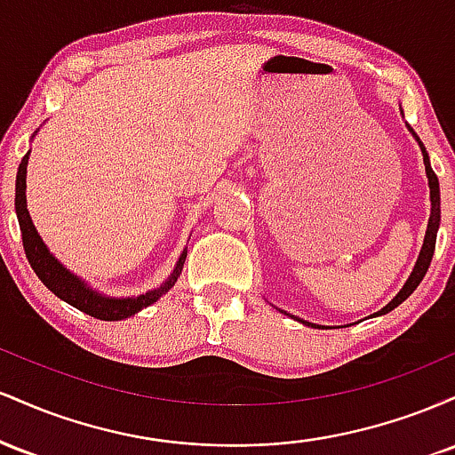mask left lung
I'll list each match as a JSON object with an SVG mask.
<instances>
[{
	"mask_svg": "<svg viewBox=\"0 0 455 455\" xmlns=\"http://www.w3.org/2000/svg\"><path fill=\"white\" fill-rule=\"evenodd\" d=\"M419 140V139H417ZM419 148H421V154H424V164H426V175H427V184H430V201H432V212H430V222H427V231H426V239H424V248H421L419 252V259H417V265L415 269H412L411 278L406 280V284L402 286V291L398 295L394 297V299L389 301L387 306L383 307V310L377 312V315H387V312L394 310V307H398L402 301L409 297L412 291L419 286V282L424 280L427 267H430V260H432V254H435V245H436V231H438V222H441V192H438V177L435 175V171H432L430 166V160H427V154H426V148L424 143L419 140ZM306 323V321H301ZM310 325V323H307Z\"/></svg>",
	"mask_w": 455,
	"mask_h": 455,
	"instance_id": "8db88e82",
	"label": "left lung"
}]
</instances>
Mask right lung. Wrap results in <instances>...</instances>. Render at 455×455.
I'll use <instances>...</instances> for the list:
<instances>
[{
  "instance_id": "add662e5",
  "label": "right lung",
  "mask_w": 455,
  "mask_h": 455,
  "mask_svg": "<svg viewBox=\"0 0 455 455\" xmlns=\"http://www.w3.org/2000/svg\"><path fill=\"white\" fill-rule=\"evenodd\" d=\"M28 158L29 151L23 156L19 164L17 173V196H14V207H17V218L20 227V237H23V248L25 257H28L31 269L36 271L43 284L49 291L64 299L66 304L75 306L76 310L85 312L93 318H100V321H122V318H128L137 315L139 310L148 307L158 301L162 295L169 293L171 286L175 284L177 278H180L181 269H184L186 263V252L181 254L180 260H177V267L169 280L164 282V286H160L158 291H151V293L132 297V299H108V297H102L93 293L90 286L83 284L76 275H72L66 267H61L60 260H57L53 254L46 250L43 239L36 233L34 224H31L28 205H25V173H28Z\"/></svg>"
}]
</instances>
